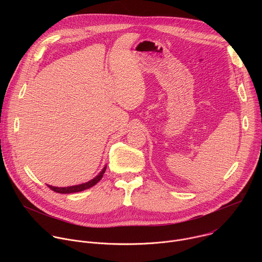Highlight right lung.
<instances>
[{
  "instance_id": "obj_1",
  "label": "right lung",
  "mask_w": 262,
  "mask_h": 262,
  "mask_svg": "<svg viewBox=\"0 0 262 262\" xmlns=\"http://www.w3.org/2000/svg\"><path fill=\"white\" fill-rule=\"evenodd\" d=\"M105 169H106V166H104V168L100 171V173L94 177L93 179H91L90 181L88 182H85V183H82V184H78V185H71V186H66V188H57V186H52V185H49V188L56 192V193H59V194H71V193H77V192H82L84 190H87V189H90L92 188L93 185H95L103 176V173L105 172Z\"/></svg>"
}]
</instances>
